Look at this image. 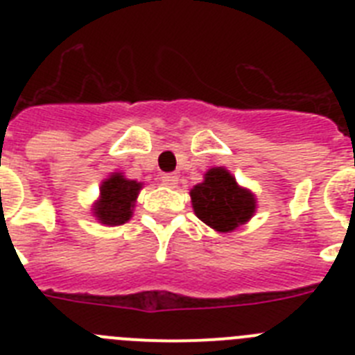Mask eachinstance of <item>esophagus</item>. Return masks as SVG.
I'll return each instance as SVG.
<instances>
[{
  "mask_svg": "<svg viewBox=\"0 0 355 355\" xmlns=\"http://www.w3.org/2000/svg\"><path fill=\"white\" fill-rule=\"evenodd\" d=\"M178 181H180V178H178L175 174H163L162 175V183L168 188L178 187Z\"/></svg>",
  "mask_w": 355,
  "mask_h": 355,
  "instance_id": "1",
  "label": "esophagus"
}]
</instances>
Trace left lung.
Here are the masks:
<instances>
[{"instance_id":"1","label":"left lung","mask_w":355,"mask_h":355,"mask_svg":"<svg viewBox=\"0 0 355 355\" xmlns=\"http://www.w3.org/2000/svg\"><path fill=\"white\" fill-rule=\"evenodd\" d=\"M193 213L216 233H233L256 213L258 200L249 188L238 184L225 167L206 171L202 183L190 190Z\"/></svg>"}]
</instances>
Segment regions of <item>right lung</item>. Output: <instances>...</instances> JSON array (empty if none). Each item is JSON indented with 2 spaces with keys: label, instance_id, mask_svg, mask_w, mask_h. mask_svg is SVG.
<instances>
[{
  "label": "right lung",
  "instance_id": "1",
  "mask_svg": "<svg viewBox=\"0 0 355 355\" xmlns=\"http://www.w3.org/2000/svg\"><path fill=\"white\" fill-rule=\"evenodd\" d=\"M142 188L144 183L128 180L124 172H112L101 181L99 196L94 200L90 211L99 224L108 227L126 224L133 216L135 202Z\"/></svg>",
  "mask_w": 355,
  "mask_h": 355
}]
</instances>
